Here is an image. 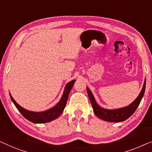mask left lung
<instances>
[{
  "mask_svg": "<svg viewBox=\"0 0 152 152\" xmlns=\"http://www.w3.org/2000/svg\"><path fill=\"white\" fill-rule=\"evenodd\" d=\"M145 85L146 78H145L143 86H142L141 92H140L139 96H137V98L128 106L119 108H115V109H107V108L101 107L97 103L96 99L94 96V94H92V92L91 91V90L88 87H87V91L88 96H89L90 102L91 103L93 109H94V112L99 119L104 120L106 121L121 122L128 119L137 110L140 102H141L142 97L144 96Z\"/></svg>",
  "mask_w": 152,
  "mask_h": 152,
  "instance_id": "obj_1",
  "label": "left lung"
}]
</instances>
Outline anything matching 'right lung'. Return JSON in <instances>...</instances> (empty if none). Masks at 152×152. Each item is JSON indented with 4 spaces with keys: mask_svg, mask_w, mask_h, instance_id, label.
I'll list each match as a JSON object with an SVG mask.
<instances>
[{
    "mask_svg": "<svg viewBox=\"0 0 152 152\" xmlns=\"http://www.w3.org/2000/svg\"><path fill=\"white\" fill-rule=\"evenodd\" d=\"M76 80H72L69 81V83H67L65 87L61 98L60 100L58 102V103L56 105H54L53 107L50 108V109L44 110V111L35 112L25 109L24 108L22 107L20 104H18L15 99H13V97L11 96L10 93V96L11 101L14 104L15 107L17 108V109L19 110V112L26 119H28V121L33 122L34 124L48 123V122H50L57 119L61 115L65 106H66V103L67 99H68L70 91L72 89V87H73L74 84Z\"/></svg>",
    "mask_w": 152,
    "mask_h": 152,
    "instance_id": "obj_1",
    "label": "right lung"
}]
</instances>
